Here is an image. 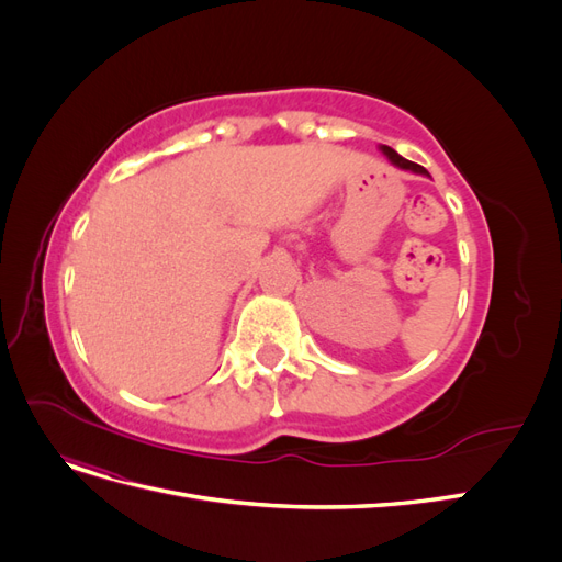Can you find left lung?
I'll return each mask as SVG.
<instances>
[{
    "instance_id": "1",
    "label": "left lung",
    "mask_w": 562,
    "mask_h": 562,
    "mask_svg": "<svg viewBox=\"0 0 562 562\" xmlns=\"http://www.w3.org/2000/svg\"><path fill=\"white\" fill-rule=\"evenodd\" d=\"M380 151H382V155H384L391 164H394L396 168H403V171H411V173H417V176H427V178H431L427 168L419 166V164H415V161H407V159H403L396 149H391V147H386V145H380Z\"/></svg>"
}]
</instances>
